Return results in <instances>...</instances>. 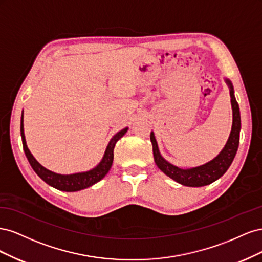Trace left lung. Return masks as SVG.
Wrapping results in <instances>:
<instances>
[{
	"label": "left lung",
	"instance_id": "left-lung-1",
	"mask_svg": "<svg viewBox=\"0 0 262 262\" xmlns=\"http://www.w3.org/2000/svg\"><path fill=\"white\" fill-rule=\"evenodd\" d=\"M226 84L229 87V95H231V102L233 109V124L232 131L229 134V138L226 142L224 148L221 150V153L213 158L209 163L198 166V167L181 169L177 166H173L167 161H165L160 153V149L157 146V142L155 140L154 133L150 132V142L153 145V155L154 161L165 175H167L171 179L179 182V184L187 187H202L212 184L213 181L217 180L226 172L229 166H231L234 157L236 155L237 148L239 144V132H241V113L239 106L237 104L233 85L229 80H225Z\"/></svg>",
	"mask_w": 262,
	"mask_h": 262
}]
</instances>
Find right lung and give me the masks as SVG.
Listing matches in <instances>:
<instances>
[{
	"label": "right lung",
	"mask_w": 262,
	"mask_h": 262,
	"mask_svg": "<svg viewBox=\"0 0 262 262\" xmlns=\"http://www.w3.org/2000/svg\"><path fill=\"white\" fill-rule=\"evenodd\" d=\"M23 122H24V116L21 114L20 136H21L24 152L26 154V157L30 166L33 167V169L35 170L37 175L45 182H47L49 186L58 190H61V191H67V192H74V191H78V190L89 188L104 178L107 175L109 169L112 168L113 161H114V148L116 143L124 136L126 131H128V128H124L121 131H119L117 134H115L114 138L110 140L109 144L107 145L104 157H102L100 163L95 168L84 172L71 173V175H61V173L53 172L49 169L45 168L43 166H41L36 161V158L33 156V154L30 153V150L28 149L26 144Z\"/></svg>",
	"instance_id": "add662e5"
}]
</instances>
